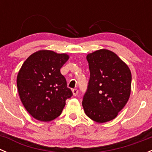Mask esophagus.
<instances>
[{
  "label": "esophagus",
  "instance_id": "1",
  "mask_svg": "<svg viewBox=\"0 0 152 152\" xmlns=\"http://www.w3.org/2000/svg\"><path fill=\"white\" fill-rule=\"evenodd\" d=\"M72 91H73V96H77L78 95V93H79V90H78V89H73V90H72Z\"/></svg>",
  "mask_w": 152,
  "mask_h": 152
}]
</instances>
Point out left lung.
Instances as JSON below:
<instances>
[{
    "label": "left lung",
    "instance_id": "left-lung-1",
    "mask_svg": "<svg viewBox=\"0 0 152 152\" xmlns=\"http://www.w3.org/2000/svg\"><path fill=\"white\" fill-rule=\"evenodd\" d=\"M90 79L83 96L85 114L98 123L113 120L129 99L132 74L111 50L101 49L87 56Z\"/></svg>",
    "mask_w": 152,
    "mask_h": 152
}]
</instances>
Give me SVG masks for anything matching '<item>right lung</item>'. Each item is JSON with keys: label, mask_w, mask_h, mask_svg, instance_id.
<instances>
[{"label": "right lung", "mask_w": 152, "mask_h": 152, "mask_svg": "<svg viewBox=\"0 0 152 152\" xmlns=\"http://www.w3.org/2000/svg\"><path fill=\"white\" fill-rule=\"evenodd\" d=\"M68 55L42 50L24 62L17 77L18 93L26 110L41 121H50L62 113L65 101L73 96L60 68Z\"/></svg>", "instance_id": "obj_1"}]
</instances>
